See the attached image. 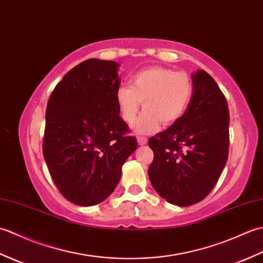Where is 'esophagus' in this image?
<instances>
[{"label": "esophagus", "mask_w": 263, "mask_h": 263, "mask_svg": "<svg viewBox=\"0 0 263 263\" xmlns=\"http://www.w3.org/2000/svg\"><path fill=\"white\" fill-rule=\"evenodd\" d=\"M148 142V139L144 138V137H139L138 138V143L140 144V146H143V144H146Z\"/></svg>", "instance_id": "esophagus-1"}]
</instances>
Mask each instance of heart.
<instances>
[{
    "label": "heart",
    "instance_id": "1",
    "mask_svg": "<svg viewBox=\"0 0 263 263\" xmlns=\"http://www.w3.org/2000/svg\"><path fill=\"white\" fill-rule=\"evenodd\" d=\"M192 91L193 83L186 72L152 66L136 73L131 87H119L115 98L121 117L128 124L135 122L142 102L144 111L135 123V130L147 135L157 131L160 123L171 125L180 120Z\"/></svg>",
    "mask_w": 263,
    "mask_h": 263
}]
</instances>
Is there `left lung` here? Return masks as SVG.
<instances>
[{
    "mask_svg": "<svg viewBox=\"0 0 263 263\" xmlns=\"http://www.w3.org/2000/svg\"><path fill=\"white\" fill-rule=\"evenodd\" d=\"M193 91L180 120L149 139L154 189L170 203L200 202L215 187L228 158L230 110L224 93L204 70L192 74Z\"/></svg>",
    "mask_w": 263,
    "mask_h": 263,
    "instance_id": "8db88e82",
    "label": "left lung"
}]
</instances>
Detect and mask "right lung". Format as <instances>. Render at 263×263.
Masks as SVG:
<instances>
[{
    "mask_svg": "<svg viewBox=\"0 0 263 263\" xmlns=\"http://www.w3.org/2000/svg\"><path fill=\"white\" fill-rule=\"evenodd\" d=\"M119 63L89 59L71 69L49 96L43 155L63 197L78 205L103 202L138 147L120 116Z\"/></svg>",
    "mask_w": 263,
    "mask_h": 263,
    "instance_id": "add662e5",
    "label": "right lung"
}]
</instances>
